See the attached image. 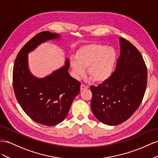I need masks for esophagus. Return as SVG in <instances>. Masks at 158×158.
<instances>
[{
    "label": "esophagus",
    "instance_id": "1",
    "mask_svg": "<svg viewBox=\"0 0 158 158\" xmlns=\"http://www.w3.org/2000/svg\"><path fill=\"white\" fill-rule=\"evenodd\" d=\"M88 89V86H87V85H83V84H81V91H84V90H86Z\"/></svg>",
    "mask_w": 158,
    "mask_h": 158
}]
</instances>
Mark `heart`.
I'll return each mask as SVG.
<instances>
[{
    "label": "heart",
    "mask_w": 158,
    "mask_h": 158,
    "mask_svg": "<svg viewBox=\"0 0 158 158\" xmlns=\"http://www.w3.org/2000/svg\"><path fill=\"white\" fill-rule=\"evenodd\" d=\"M116 59L115 49L105 44L93 43L77 49L69 64L75 78L83 77L85 68L87 67V74L93 81L102 83L113 73Z\"/></svg>",
    "instance_id": "b5f03b06"
}]
</instances>
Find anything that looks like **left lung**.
Segmentation results:
<instances>
[{"mask_svg": "<svg viewBox=\"0 0 158 158\" xmlns=\"http://www.w3.org/2000/svg\"><path fill=\"white\" fill-rule=\"evenodd\" d=\"M119 40L120 53L114 72L98 87H91L93 113L109 126L123 123L134 114L147 86V67L142 54L128 40L123 38Z\"/></svg>", "mask_w": 158, "mask_h": 158, "instance_id": "1", "label": "left lung"}]
</instances>
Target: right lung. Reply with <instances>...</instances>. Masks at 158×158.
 I'll return each instance as SVG.
<instances>
[{
    "instance_id": "1",
    "label": "right lung",
    "mask_w": 158,
    "mask_h": 158,
    "mask_svg": "<svg viewBox=\"0 0 158 158\" xmlns=\"http://www.w3.org/2000/svg\"><path fill=\"white\" fill-rule=\"evenodd\" d=\"M60 37L49 31L35 35L20 49L13 67V88L19 105L30 118L48 127L65 118L80 92L81 83L69 74L67 58L61 68L44 78L36 77L29 69L28 53L41 44Z\"/></svg>"
}]
</instances>
